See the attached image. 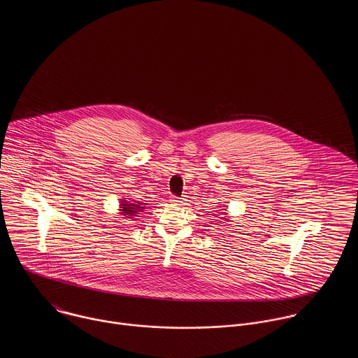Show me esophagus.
I'll list each match as a JSON object with an SVG mask.
<instances>
[{"label":"esophagus","instance_id":"obj_1","mask_svg":"<svg viewBox=\"0 0 358 358\" xmlns=\"http://www.w3.org/2000/svg\"><path fill=\"white\" fill-rule=\"evenodd\" d=\"M171 201L173 204L176 205L187 204V199H184V197H176V196H171Z\"/></svg>","mask_w":358,"mask_h":358}]
</instances>
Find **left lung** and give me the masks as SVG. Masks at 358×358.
<instances>
[{
    "instance_id": "left-lung-1",
    "label": "left lung",
    "mask_w": 358,
    "mask_h": 358,
    "mask_svg": "<svg viewBox=\"0 0 358 358\" xmlns=\"http://www.w3.org/2000/svg\"><path fill=\"white\" fill-rule=\"evenodd\" d=\"M224 213H225V212H224ZM220 215H222V213H220ZM217 222H219V220H217Z\"/></svg>"
}]
</instances>
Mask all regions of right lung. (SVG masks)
Masks as SVG:
<instances>
[{
	"label": "right lung",
	"mask_w": 358,
	"mask_h": 358,
	"mask_svg": "<svg viewBox=\"0 0 358 358\" xmlns=\"http://www.w3.org/2000/svg\"><path fill=\"white\" fill-rule=\"evenodd\" d=\"M120 203H122L120 204L122 215L126 216L127 219H133L130 216H134L138 212H142V208H143V206H141V203H129L126 200H122Z\"/></svg>",
	"instance_id": "add662e5"
}]
</instances>
